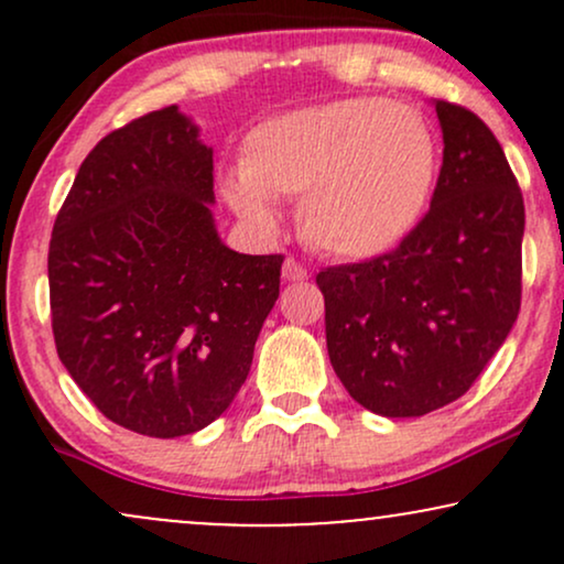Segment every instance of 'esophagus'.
Wrapping results in <instances>:
<instances>
[{"label":"esophagus","mask_w":564,"mask_h":564,"mask_svg":"<svg viewBox=\"0 0 564 564\" xmlns=\"http://www.w3.org/2000/svg\"><path fill=\"white\" fill-rule=\"evenodd\" d=\"M283 278H286V281H291V283H300V281H304V278H307V268H304L302 262H296L294 257H289V260L283 262Z\"/></svg>","instance_id":"1"}]
</instances>
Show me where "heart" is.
Masks as SVG:
<instances>
[{"mask_svg":"<svg viewBox=\"0 0 564 564\" xmlns=\"http://www.w3.org/2000/svg\"><path fill=\"white\" fill-rule=\"evenodd\" d=\"M437 177V140L419 111L381 97H341L262 121L241 145V177L225 183L238 215L273 228L270 198H302L315 249L377 257L416 228Z\"/></svg>","mask_w":564,"mask_h":564,"instance_id":"heart-1","label":"heart"}]
</instances>
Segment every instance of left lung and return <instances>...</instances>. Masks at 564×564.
<instances>
[{"label":"left lung","instance_id":"obj_1","mask_svg":"<svg viewBox=\"0 0 564 564\" xmlns=\"http://www.w3.org/2000/svg\"><path fill=\"white\" fill-rule=\"evenodd\" d=\"M443 166L430 212L384 254L323 268L336 377L379 416H424L475 384L522 300L525 204L503 148L458 102L437 100Z\"/></svg>","mask_w":564,"mask_h":564}]
</instances>
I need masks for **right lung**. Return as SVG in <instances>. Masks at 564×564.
Wrapping results in <instances>:
<instances>
[{
	"instance_id": "right-lung-1",
	"label": "right lung",
	"mask_w": 564,
	"mask_h": 564,
	"mask_svg": "<svg viewBox=\"0 0 564 564\" xmlns=\"http://www.w3.org/2000/svg\"><path fill=\"white\" fill-rule=\"evenodd\" d=\"M212 148L177 106L113 129L76 172L50 238L57 358L113 424L183 437L249 377L283 254L219 241Z\"/></svg>"
}]
</instances>
